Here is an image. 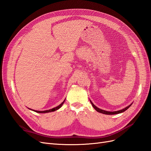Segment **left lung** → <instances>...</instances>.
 <instances>
[{
	"label": "left lung",
	"instance_id": "left-lung-1",
	"mask_svg": "<svg viewBox=\"0 0 151 151\" xmlns=\"http://www.w3.org/2000/svg\"><path fill=\"white\" fill-rule=\"evenodd\" d=\"M90 102H91V104H92V106H93V108H94L98 112L103 113V114H105V115H115V114H118V113H123V112H124L125 111H126L128 108H129V107L132 104H131L129 105V106H127L126 108H123V109H120V110L116 111H108L103 110V109H100V108H98L97 106H96L95 105L92 103V101H91V100H90Z\"/></svg>",
	"mask_w": 151,
	"mask_h": 151
}]
</instances>
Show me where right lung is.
<instances>
[{"mask_svg":"<svg viewBox=\"0 0 151 151\" xmlns=\"http://www.w3.org/2000/svg\"><path fill=\"white\" fill-rule=\"evenodd\" d=\"M65 101V99H64V101H63L60 104H59L58 106H56V107H55V108H53L48 109V110H45V111H37V110H34V109H30V108H29V109H31V110H32V111H35V112H36V113H45L52 112V111H55L57 110V109H58L59 108H60L62 107V105H63V104L64 103Z\"/></svg>","mask_w":151,"mask_h":151,"instance_id":"1","label":"right lung"}]
</instances>
